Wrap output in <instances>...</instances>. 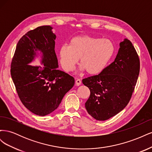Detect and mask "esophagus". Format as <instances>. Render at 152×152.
Masks as SVG:
<instances>
[{"label": "esophagus", "mask_w": 152, "mask_h": 152, "mask_svg": "<svg viewBox=\"0 0 152 152\" xmlns=\"http://www.w3.org/2000/svg\"><path fill=\"white\" fill-rule=\"evenodd\" d=\"M75 84L77 86H79L81 84V80L80 79H76V80H75Z\"/></svg>", "instance_id": "1"}]
</instances>
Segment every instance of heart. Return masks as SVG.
Wrapping results in <instances>:
<instances>
[{
  "label": "heart",
  "mask_w": 152,
  "mask_h": 152,
  "mask_svg": "<svg viewBox=\"0 0 152 152\" xmlns=\"http://www.w3.org/2000/svg\"><path fill=\"white\" fill-rule=\"evenodd\" d=\"M114 51V44L110 40L84 35L72 38L69 45H62L59 56L66 71H72L80 58V70L96 75L104 70Z\"/></svg>",
  "instance_id": "heart-1"
}]
</instances>
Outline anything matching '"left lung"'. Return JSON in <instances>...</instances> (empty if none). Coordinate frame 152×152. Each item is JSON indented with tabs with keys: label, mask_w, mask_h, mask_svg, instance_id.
I'll return each mask as SVG.
<instances>
[{
	"label": "left lung",
	"mask_w": 152,
	"mask_h": 152,
	"mask_svg": "<svg viewBox=\"0 0 152 152\" xmlns=\"http://www.w3.org/2000/svg\"><path fill=\"white\" fill-rule=\"evenodd\" d=\"M113 63L99 75L86 78L82 83L90 90L85 103L96 120H108L121 112L129 102L140 73V59L129 40L124 39Z\"/></svg>",
	"instance_id": "left-lung-1"
}]
</instances>
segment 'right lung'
<instances>
[{
    "mask_svg": "<svg viewBox=\"0 0 152 152\" xmlns=\"http://www.w3.org/2000/svg\"><path fill=\"white\" fill-rule=\"evenodd\" d=\"M53 27L41 26L30 30L18 42L11 75L22 103L31 112L45 116L53 112L75 84L74 78L58 70L55 53L56 36ZM40 57V66L30 63Z\"/></svg>",
    "mask_w": 152,
    "mask_h": 152,
    "instance_id": "add662e5",
    "label": "right lung"
}]
</instances>
